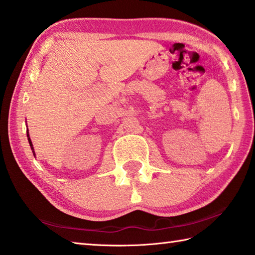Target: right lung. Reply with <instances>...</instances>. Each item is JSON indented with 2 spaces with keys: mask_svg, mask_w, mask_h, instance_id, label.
<instances>
[{
  "mask_svg": "<svg viewBox=\"0 0 255 255\" xmlns=\"http://www.w3.org/2000/svg\"><path fill=\"white\" fill-rule=\"evenodd\" d=\"M27 140H29V143H30V146H31V149H32V151H33V155H34V150H33V145H32V141H31V139H30V137H29V133H27Z\"/></svg>",
  "mask_w": 255,
  "mask_h": 255,
  "instance_id": "obj_1",
  "label": "right lung"
}]
</instances>
